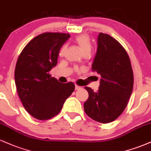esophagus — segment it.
Returning a JSON list of instances; mask_svg holds the SVG:
<instances>
[{"label":"esophagus","mask_w":151,"mask_h":151,"mask_svg":"<svg viewBox=\"0 0 151 151\" xmlns=\"http://www.w3.org/2000/svg\"><path fill=\"white\" fill-rule=\"evenodd\" d=\"M75 88H76V90H79V89H81V87L79 86H78V85H76Z\"/></svg>","instance_id":"esophagus-1"}]
</instances>
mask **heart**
<instances>
[{"instance_id": "obj_1", "label": "heart", "mask_w": 151, "mask_h": 151, "mask_svg": "<svg viewBox=\"0 0 151 151\" xmlns=\"http://www.w3.org/2000/svg\"><path fill=\"white\" fill-rule=\"evenodd\" d=\"M75 42L76 44L79 46L80 49L83 51V54L86 53H90L92 49V44L90 42V37L88 35H81L77 36L75 38ZM65 51H66V45L64 44L61 47L59 51L60 56L64 55Z\"/></svg>"}]
</instances>
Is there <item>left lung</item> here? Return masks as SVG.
<instances>
[{"instance_id":"1","label":"left lung","mask_w":151,"mask_h":151,"mask_svg":"<svg viewBox=\"0 0 151 151\" xmlns=\"http://www.w3.org/2000/svg\"><path fill=\"white\" fill-rule=\"evenodd\" d=\"M97 43L92 69L102 78L97 92L85 87L89 97L84 102V110L93 120L106 124L117 119L127 107L134 86V73L129 55L117 40L100 32Z\"/></svg>"}]
</instances>
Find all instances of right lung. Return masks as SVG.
Returning <instances> with one entry per match:
<instances>
[{"instance_id": "obj_1", "label": "right lung", "mask_w": 151, "mask_h": 151, "mask_svg": "<svg viewBox=\"0 0 151 151\" xmlns=\"http://www.w3.org/2000/svg\"><path fill=\"white\" fill-rule=\"evenodd\" d=\"M69 34L45 32L28 42L17 58L15 81L23 107L39 120L57 115L75 90L73 83H61L49 71L57 64L61 46Z\"/></svg>"}]
</instances>
